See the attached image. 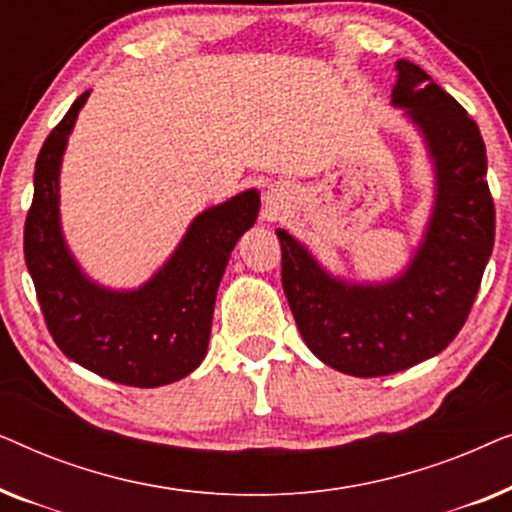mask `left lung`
<instances>
[{"mask_svg":"<svg viewBox=\"0 0 512 512\" xmlns=\"http://www.w3.org/2000/svg\"><path fill=\"white\" fill-rule=\"evenodd\" d=\"M394 104L405 107L436 160L429 233L408 272L384 286H345L277 230L282 286L305 345L326 366L380 377L431 359L457 338L492 256L496 212L478 123L422 67L396 62Z\"/></svg>","mask_w":512,"mask_h":512,"instance_id":"1","label":"left lung"}]
</instances>
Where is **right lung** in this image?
<instances>
[{"mask_svg":"<svg viewBox=\"0 0 512 512\" xmlns=\"http://www.w3.org/2000/svg\"><path fill=\"white\" fill-rule=\"evenodd\" d=\"M86 97L88 90L76 97L37 156L23 233L25 263L62 354L111 382L163 387L205 359L216 291L235 242L254 226L258 193L247 191L202 212L165 268L139 291L100 289L76 268L58 221L62 151Z\"/></svg>","mask_w":512,"mask_h":512,"instance_id":"right-lung-1","label":"right lung"}]
</instances>
